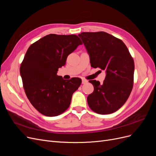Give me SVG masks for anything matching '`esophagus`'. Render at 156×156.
Here are the masks:
<instances>
[{
  "instance_id": "esophagus-1",
  "label": "esophagus",
  "mask_w": 156,
  "mask_h": 156,
  "mask_svg": "<svg viewBox=\"0 0 156 156\" xmlns=\"http://www.w3.org/2000/svg\"><path fill=\"white\" fill-rule=\"evenodd\" d=\"M88 83L87 80L84 79H82V83H83V84H86V83Z\"/></svg>"
}]
</instances>
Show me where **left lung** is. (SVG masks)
<instances>
[{
  "mask_svg": "<svg viewBox=\"0 0 156 156\" xmlns=\"http://www.w3.org/2000/svg\"><path fill=\"white\" fill-rule=\"evenodd\" d=\"M90 56L92 68L105 70L103 83L89 81L94 92L87 98L91 109L101 115L115 112L128 99L133 86L134 61L121 40L105 32L79 34Z\"/></svg>",
  "mask_w": 156,
  "mask_h": 156,
  "instance_id": "obj_1",
  "label": "left lung"
}]
</instances>
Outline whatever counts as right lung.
I'll return each mask as SVG.
<instances>
[{
  "mask_svg": "<svg viewBox=\"0 0 156 156\" xmlns=\"http://www.w3.org/2000/svg\"><path fill=\"white\" fill-rule=\"evenodd\" d=\"M82 44L77 35L51 34L28 49L21 64L20 74L28 99L41 114L56 116L69 107L81 79L64 80L56 73L65 65L68 56Z\"/></svg>",
  "mask_w": 156,
  "mask_h": 156,
  "instance_id": "right-lung-1",
  "label": "right lung"
}]
</instances>
